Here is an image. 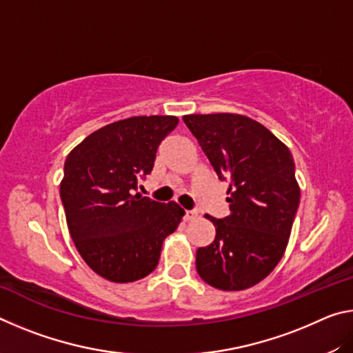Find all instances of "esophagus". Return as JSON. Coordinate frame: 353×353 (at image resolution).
Here are the masks:
<instances>
[{
  "label": "esophagus",
  "mask_w": 353,
  "mask_h": 353,
  "mask_svg": "<svg viewBox=\"0 0 353 353\" xmlns=\"http://www.w3.org/2000/svg\"><path fill=\"white\" fill-rule=\"evenodd\" d=\"M199 216L198 210H185V214H183V219L185 221H193Z\"/></svg>",
  "instance_id": "1"
}]
</instances>
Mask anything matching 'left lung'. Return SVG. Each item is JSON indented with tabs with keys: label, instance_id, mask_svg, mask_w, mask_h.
I'll return each instance as SVG.
<instances>
[{
	"label": "left lung",
	"instance_id": "8db88e82",
	"mask_svg": "<svg viewBox=\"0 0 353 353\" xmlns=\"http://www.w3.org/2000/svg\"><path fill=\"white\" fill-rule=\"evenodd\" d=\"M227 190L230 214L210 219L216 236L196 252V270L213 288L241 291L261 282L288 246L301 188L285 143L255 119L238 113L185 115Z\"/></svg>",
	"mask_w": 353,
	"mask_h": 353
}]
</instances>
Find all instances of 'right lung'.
<instances>
[{"label":"right lung","mask_w":353,"mask_h":353,"mask_svg":"<svg viewBox=\"0 0 353 353\" xmlns=\"http://www.w3.org/2000/svg\"><path fill=\"white\" fill-rule=\"evenodd\" d=\"M177 123L170 115L119 119L94 130L65 160L61 199L70 235L83 261L109 282L149 276L185 214L176 202L135 193Z\"/></svg>","instance_id":"obj_1"}]
</instances>
